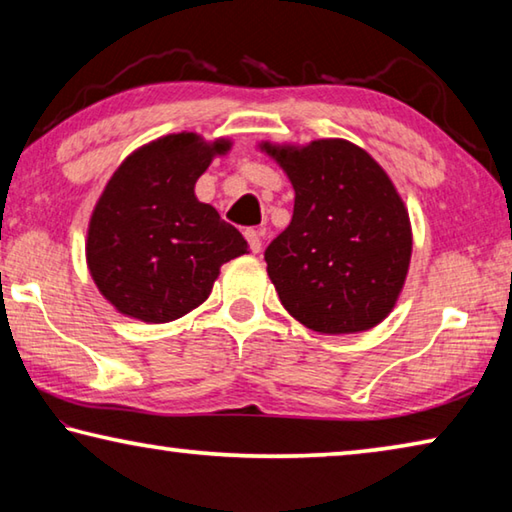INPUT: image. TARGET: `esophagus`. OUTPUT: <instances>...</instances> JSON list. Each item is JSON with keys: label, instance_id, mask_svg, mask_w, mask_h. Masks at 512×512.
Masks as SVG:
<instances>
[{"label": "esophagus", "instance_id": "obj_1", "mask_svg": "<svg viewBox=\"0 0 512 512\" xmlns=\"http://www.w3.org/2000/svg\"><path fill=\"white\" fill-rule=\"evenodd\" d=\"M246 239H248V246H250V250H253V253H259V250H262V235H264V230H253V228H248L246 232Z\"/></svg>", "mask_w": 512, "mask_h": 512}]
</instances>
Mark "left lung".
<instances>
[{
    "label": "left lung",
    "mask_w": 512,
    "mask_h": 512,
    "mask_svg": "<svg viewBox=\"0 0 512 512\" xmlns=\"http://www.w3.org/2000/svg\"><path fill=\"white\" fill-rule=\"evenodd\" d=\"M264 149L296 189L291 223L264 250L284 309L320 334L375 327L391 314L411 259L409 214L391 178L345 140Z\"/></svg>",
    "instance_id": "8db88e82"
}]
</instances>
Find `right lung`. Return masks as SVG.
<instances>
[{
	"instance_id": "right-lung-1",
	"label": "right lung",
	"mask_w": 512,
	"mask_h": 512,
	"mask_svg": "<svg viewBox=\"0 0 512 512\" xmlns=\"http://www.w3.org/2000/svg\"><path fill=\"white\" fill-rule=\"evenodd\" d=\"M228 142L167 135L121 162L103 189L88 230V266L121 314L169 323L210 296L219 268L246 253L241 232L194 185Z\"/></svg>"
}]
</instances>
